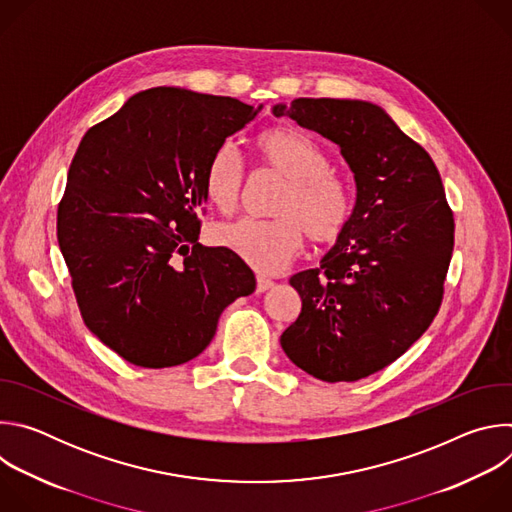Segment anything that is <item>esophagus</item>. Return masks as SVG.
Segmentation results:
<instances>
[{
  "mask_svg": "<svg viewBox=\"0 0 512 512\" xmlns=\"http://www.w3.org/2000/svg\"><path fill=\"white\" fill-rule=\"evenodd\" d=\"M271 287H273V281H271L269 277L257 275V291H259V294H263V291H267V289H271Z\"/></svg>",
  "mask_w": 512,
  "mask_h": 512,
  "instance_id": "34e87169",
  "label": "esophagus"
}]
</instances>
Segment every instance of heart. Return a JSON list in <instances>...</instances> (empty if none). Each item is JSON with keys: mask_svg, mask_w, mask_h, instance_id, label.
<instances>
[{"mask_svg": "<svg viewBox=\"0 0 512 512\" xmlns=\"http://www.w3.org/2000/svg\"><path fill=\"white\" fill-rule=\"evenodd\" d=\"M259 164L279 178L271 218H245L221 227L216 241L259 271H277L306 243L326 247L346 231L352 200L344 180L330 170V156L316 141L291 127H269L255 137ZM245 184L243 164L233 145L223 143L210 154L202 172L206 200L223 214L239 208Z\"/></svg>", "mask_w": 512, "mask_h": 512, "instance_id": "obj_1", "label": "heart"}]
</instances>
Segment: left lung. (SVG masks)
Listing matches in <instances>:
<instances>
[{
	"instance_id": "8db88e82",
	"label": "left lung",
	"mask_w": 512,
	"mask_h": 512,
	"mask_svg": "<svg viewBox=\"0 0 512 512\" xmlns=\"http://www.w3.org/2000/svg\"><path fill=\"white\" fill-rule=\"evenodd\" d=\"M273 113L340 145L356 182L342 237L320 267L289 279L302 312L281 348L320 381H358L389 367L440 312L454 212L429 154L381 107L296 99Z\"/></svg>"
}]
</instances>
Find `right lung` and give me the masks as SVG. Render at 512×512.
Wrapping results in <instances>:
<instances>
[{
	"mask_svg": "<svg viewBox=\"0 0 512 512\" xmlns=\"http://www.w3.org/2000/svg\"><path fill=\"white\" fill-rule=\"evenodd\" d=\"M259 109L233 97L148 89L93 125L72 158L58 245L83 322L135 367L192 360L223 310L255 291L237 253L198 243V214L210 154Z\"/></svg>",
	"mask_w": 512,
	"mask_h": 512,
	"instance_id": "right-lung-1",
	"label": "right lung"
}]
</instances>
